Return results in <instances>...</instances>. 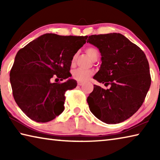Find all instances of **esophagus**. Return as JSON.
<instances>
[{"label":"esophagus","instance_id":"obj_1","mask_svg":"<svg viewBox=\"0 0 160 160\" xmlns=\"http://www.w3.org/2000/svg\"><path fill=\"white\" fill-rule=\"evenodd\" d=\"M83 85V82H79V81H78V85L81 86V85Z\"/></svg>","mask_w":160,"mask_h":160}]
</instances>
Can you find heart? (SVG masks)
<instances>
[{
    "label": "heart",
    "instance_id": "1",
    "mask_svg": "<svg viewBox=\"0 0 160 160\" xmlns=\"http://www.w3.org/2000/svg\"><path fill=\"white\" fill-rule=\"evenodd\" d=\"M86 53L90 57L94 60L98 58V51L93 47H89L86 49ZM77 54H75L73 57L72 58V63H74L77 58ZM92 75V71L89 70H84V69H76L72 71V76L75 80H76L79 82H84L88 79L91 75Z\"/></svg>",
    "mask_w": 160,
    "mask_h": 160
}]
</instances>
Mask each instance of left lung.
I'll return each instance as SVG.
<instances>
[{
  "label": "left lung",
  "instance_id": "obj_1",
  "mask_svg": "<svg viewBox=\"0 0 160 160\" xmlns=\"http://www.w3.org/2000/svg\"><path fill=\"white\" fill-rule=\"evenodd\" d=\"M88 43L101 53L102 64L93 78L110 85H94L87 99L90 112L102 122H123L141 107L151 84L150 67L144 52L119 33L91 35Z\"/></svg>",
  "mask_w": 160,
  "mask_h": 160
}]
</instances>
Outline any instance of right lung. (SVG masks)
I'll return each mask as SVG.
<instances>
[{
	"mask_svg": "<svg viewBox=\"0 0 160 160\" xmlns=\"http://www.w3.org/2000/svg\"><path fill=\"white\" fill-rule=\"evenodd\" d=\"M87 39L45 34L18 51L10 81L15 101L32 120L48 122L63 112L65 92L77 86L76 80H67L72 58ZM53 75L67 81L51 83Z\"/></svg>",
	"mask_w": 160,
	"mask_h": 160,
	"instance_id": "right-lung-1",
	"label": "right lung"
}]
</instances>
